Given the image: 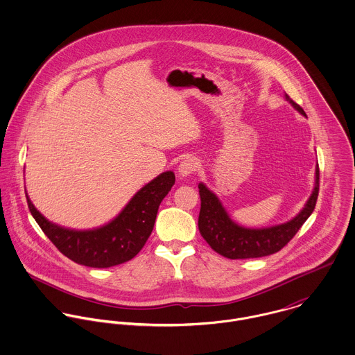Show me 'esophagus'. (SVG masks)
<instances>
[{"instance_id":"1","label":"esophagus","mask_w":355,"mask_h":355,"mask_svg":"<svg viewBox=\"0 0 355 355\" xmlns=\"http://www.w3.org/2000/svg\"><path fill=\"white\" fill-rule=\"evenodd\" d=\"M198 166H200L198 158H196V157H187V158H184V159L179 164L178 172H179L182 176H190V175H193V173L198 169Z\"/></svg>"}]
</instances>
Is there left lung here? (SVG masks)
Returning a JSON list of instances; mask_svg holds the SVG:
<instances>
[{
    "label": "left lung",
    "mask_w": 355,
    "mask_h": 355,
    "mask_svg": "<svg viewBox=\"0 0 355 355\" xmlns=\"http://www.w3.org/2000/svg\"><path fill=\"white\" fill-rule=\"evenodd\" d=\"M286 100L300 113L304 114V109L297 102L293 101L288 94H286ZM198 189L201 197L198 228L207 245L216 253L230 259L259 258L280 252L295 236L304 221L313 213L318 198L320 171L317 165L314 190L302 211L284 224L261 230L238 225L231 220L218 198L207 190L205 184L200 183Z\"/></svg>",
    "instance_id": "obj_1"
}]
</instances>
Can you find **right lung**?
Returning a JSON list of instances; mask_svg holds the SVG:
<instances>
[{
    "mask_svg": "<svg viewBox=\"0 0 355 355\" xmlns=\"http://www.w3.org/2000/svg\"><path fill=\"white\" fill-rule=\"evenodd\" d=\"M175 184L168 171L141 189L109 224L90 231H73L48 221L26 196L28 209L51 243L73 262L109 268L130 261L142 250L152 234L158 206Z\"/></svg>",
    "mask_w": 355,
    "mask_h": 355,
    "instance_id": "add662e5",
    "label": "right lung"
}]
</instances>
